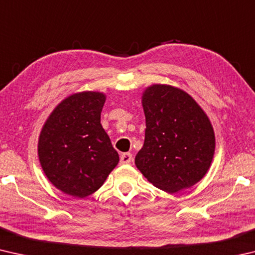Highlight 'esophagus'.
<instances>
[{"instance_id": "1", "label": "esophagus", "mask_w": 255, "mask_h": 255, "mask_svg": "<svg viewBox=\"0 0 255 255\" xmlns=\"http://www.w3.org/2000/svg\"><path fill=\"white\" fill-rule=\"evenodd\" d=\"M132 161V155L130 153H124L120 156V163L122 164H129Z\"/></svg>"}]
</instances>
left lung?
Here are the masks:
<instances>
[{
	"mask_svg": "<svg viewBox=\"0 0 255 255\" xmlns=\"http://www.w3.org/2000/svg\"><path fill=\"white\" fill-rule=\"evenodd\" d=\"M146 129L135 157L137 169L169 193L195 185L208 172L215 153L211 123L183 90L153 84L141 96Z\"/></svg>",
	"mask_w": 255,
	"mask_h": 255,
	"instance_id": "left-lung-1",
	"label": "left lung"
}]
</instances>
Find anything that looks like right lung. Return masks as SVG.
Wrapping results in <instances>:
<instances>
[{
    "label": "right lung",
    "instance_id": "right-lung-1",
    "mask_svg": "<svg viewBox=\"0 0 255 255\" xmlns=\"http://www.w3.org/2000/svg\"><path fill=\"white\" fill-rule=\"evenodd\" d=\"M105 102L102 92L74 93L58 103L42 126L40 165L51 184L66 195H92L119 162L100 123Z\"/></svg>",
    "mask_w": 255,
    "mask_h": 255
}]
</instances>
